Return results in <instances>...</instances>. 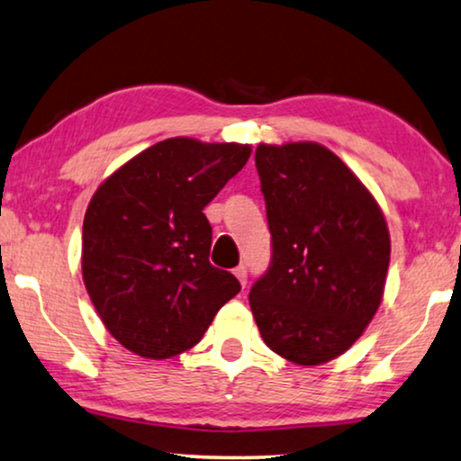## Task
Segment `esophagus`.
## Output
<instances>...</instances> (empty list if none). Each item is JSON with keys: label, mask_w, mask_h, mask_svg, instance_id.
I'll return each instance as SVG.
<instances>
[{"label": "esophagus", "mask_w": 461, "mask_h": 461, "mask_svg": "<svg viewBox=\"0 0 461 461\" xmlns=\"http://www.w3.org/2000/svg\"><path fill=\"white\" fill-rule=\"evenodd\" d=\"M233 276L238 277V280H240V284H242V286H246V280H249V271H246L244 265H240V267L233 269Z\"/></svg>", "instance_id": "esophagus-1"}]
</instances>
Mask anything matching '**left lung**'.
<instances>
[{
	"instance_id": "obj_1",
	"label": "left lung",
	"mask_w": 461,
	"mask_h": 461,
	"mask_svg": "<svg viewBox=\"0 0 461 461\" xmlns=\"http://www.w3.org/2000/svg\"><path fill=\"white\" fill-rule=\"evenodd\" d=\"M271 265L250 288L265 345L298 366L353 347L384 294L391 236L378 203L326 146L258 144Z\"/></svg>"
}]
</instances>
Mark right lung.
Instances as JSON below:
<instances>
[{"label": "right lung", "mask_w": 461, "mask_h": 461, "mask_svg": "<svg viewBox=\"0 0 461 461\" xmlns=\"http://www.w3.org/2000/svg\"><path fill=\"white\" fill-rule=\"evenodd\" d=\"M249 144L158 141L104 179L83 219L87 294L127 351L168 359L198 345L240 293L209 261L204 206L250 157Z\"/></svg>", "instance_id": "add662e5"}]
</instances>
